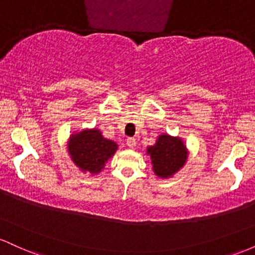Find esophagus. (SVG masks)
Wrapping results in <instances>:
<instances>
[{
    "label": "esophagus",
    "instance_id": "esophagus-1",
    "mask_svg": "<svg viewBox=\"0 0 255 255\" xmlns=\"http://www.w3.org/2000/svg\"><path fill=\"white\" fill-rule=\"evenodd\" d=\"M126 144H127V146L129 148H134L136 146V141L134 137H128V139L126 140Z\"/></svg>",
    "mask_w": 255,
    "mask_h": 255
}]
</instances>
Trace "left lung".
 Segmentation results:
<instances>
[{
	"mask_svg": "<svg viewBox=\"0 0 255 255\" xmlns=\"http://www.w3.org/2000/svg\"><path fill=\"white\" fill-rule=\"evenodd\" d=\"M147 154L151 158L152 169L158 177L166 178L176 174L186 163L188 152L178 136L162 134L156 144L148 146Z\"/></svg>",
	"mask_w": 255,
	"mask_h": 255,
	"instance_id": "1",
	"label": "left lung"
}]
</instances>
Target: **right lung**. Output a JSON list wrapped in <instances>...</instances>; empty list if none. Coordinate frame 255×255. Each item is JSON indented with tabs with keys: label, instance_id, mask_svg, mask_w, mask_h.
<instances>
[{
	"label": "right lung",
	"instance_id": "add662e5",
	"mask_svg": "<svg viewBox=\"0 0 255 255\" xmlns=\"http://www.w3.org/2000/svg\"><path fill=\"white\" fill-rule=\"evenodd\" d=\"M118 147L115 141L105 139L102 131L96 128L72 134L68 140V153L74 164L91 175L101 172Z\"/></svg>",
	"mask_w": 255,
	"mask_h": 255
}]
</instances>
